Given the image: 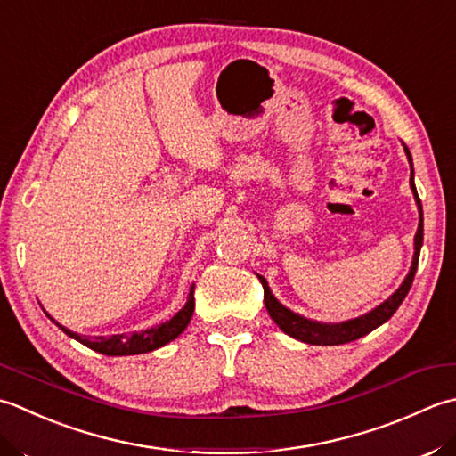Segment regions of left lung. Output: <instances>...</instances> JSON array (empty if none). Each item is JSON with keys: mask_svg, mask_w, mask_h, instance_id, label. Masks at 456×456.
Segmentation results:
<instances>
[{"mask_svg": "<svg viewBox=\"0 0 456 456\" xmlns=\"http://www.w3.org/2000/svg\"><path fill=\"white\" fill-rule=\"evenodd\" d=\"M403 150L407 153V159H410V167H411L410 184H411L413 197H415V202H417V208H419V228H417V234H415V254H413L411 269L403 280V283L399 285V289L392 297H389L387 301H384L382 305H378L374 311L362 314V317H358V319H350V321L338 322V324H327V322H317V321L305 319V317H301V314H297L291 309H287V306H283L280 301L275 299L272 289H269V285L265 281V277L257 275L259 281H262V285H264V301H265V309L269 313V317L275 321L277 327H280L285 334H289V337L301 340V342H306V345H319V346L346 345V342H352V340H356L360 337H364V334L378 329L379 324H384L386 321L392 319V314L397 311V306L403 303L405 295L410 293V289H411L413 277H415V272H417V262H419V252H421V246H423V207H421L419 197H417L415 183H413L411 153L405 145H403Z\"/></svg>", "mask_w": 456, "mask_h": 456, "instance_id": "left-lung-1", "label": "left lung"}]
</instances>
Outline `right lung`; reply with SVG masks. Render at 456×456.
<instances>
[{
    "label": "right lung",
    "instance_id": "1",
    "mask_svg": "<svg viewBox=\"0 0 456 456\" xmlns=\"http://www.w3.org/2000/svg\"><path fill=\"white\" fill-rule=\"evenodd\" d=\"M194 311V285L191 287L189 299L184 303L183 309L175 314L171 321H165L157 327H151L147 330H139V332H129V334H111V337H85V334L72 332L70 329H64L62 324H59L51 317L54 324H59L61 330L64 334H69L70 338L78 340L80 345H85L88 348H92L94 352H100V354L106 356H132V354H143V352H151L165 346L167 342L175 340L179 334L187 329V324L192 317Z\"/></svg>",
    "mask_w": 456,
    "mask_h": 456
}]
</instances>
